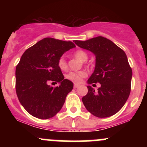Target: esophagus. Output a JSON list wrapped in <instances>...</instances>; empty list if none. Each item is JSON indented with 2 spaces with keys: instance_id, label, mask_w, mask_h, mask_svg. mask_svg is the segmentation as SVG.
Returning <instances> with one entry per match:
<instances>
[{
  "instance_id": "34e87169",
  "label": "esophagus",
  "mask_w": 147,
  "mask_h": 147,
  "mask_svg": "<svg viewBox=\"0 0 147 147\" xmlns=\"http://www.w3.org/2000/svg\"><path fill=\"white\" fill-rule=\"evenodd\" d=\"M78 87H80V84H74V88H78Z\"/></svg>"
}]
</instances>
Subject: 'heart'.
I'll list each match as a JSON object with an SVG mask.
<instances>
[{
	"mask_svg": "<svg viewBox=\"0 0 147 147\" xmlns=\"http://www.w3.org/2000/svg\"><path fill=\"white\" fill-rule=\"evenodd\" d=\"M74 56L82 62H86L88 59V54L82 50H78L75 51L74 53ZM57 65L61 70H65L67 68V63L64 57H60ZM86 76H87V72L82 70L78 71V72H70L67 75V78L72 82L78 83L80 82L83 78H85Z\"/></svg>",
	"mask_w": 147,
	"mask_h": 147,
	"instance_id": "b5f03b06",
	"label": "heart"
}]
</instances>
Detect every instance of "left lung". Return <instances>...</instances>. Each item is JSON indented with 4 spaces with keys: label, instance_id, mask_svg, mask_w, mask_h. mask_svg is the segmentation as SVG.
<instances>
[{
    "label": "left lung",
    "instance_id": "left-lung-1",
    "mask_svg": "<svg viewBox=\"0 0 147 147\" xmlns=\"http://www.w3.org/2000/svg\"><path fill=\"white\" fill-rule=\"evenodd\" d=\"M74 42L94 54L95 67L87 83L101 84L97 91L87 86L88 92L82 99L84 107L97 117L115 115L126 103L131 91L132 70L125 53L110 40L102 36Z\"/></svg>",
    "mask_w": 147,
    "mask_h": 147
}]
</instances>
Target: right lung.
<instances>
[{
	"instance_id": "add662e5",
	"label": "right lung",
	"mask_w": 147,
	"mask_h": 147,
	"mask_svg": "<svg viewBox=\"0 0 147 147\" xmlns=\"http://www.w3.org/2000/svg\"><path fill=\"white\" fill-rule=\"evenodd\" d=\"M75 47L71 41L46 38L23 54L16 69V94L32 116L50 119L62 109L73 83L64 79L57 63L65 52ZM51 82L60 85L51 87Z\"/></svg>"
}]
</instances>
